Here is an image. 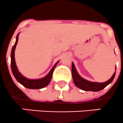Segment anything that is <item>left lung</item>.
<instances>
[{"label": "left lung", "instance_id": "obj_1", "mask_svg": "<svg viewBox=\"0 0 123 123\" xmlns=\"http://www.w3.org/2000/svg\"><path fill=\"white\" fill-rule=\"evenodd\" d=\"M72 79H73L75 85L79 88L86 91L97 92V91H99L104 89V88L106 87L108 85H109L113 81L114 78L115 77V75H116V71L114 73L111 78L107 81H106V82H103V83L91 82V81H87V80L82 78L78 74V72L77 71V69L75 67L74 64L72 62Z\"/></svg>", "mask_w": 123, "mask_h": 123}]
</instances>
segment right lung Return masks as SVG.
<instances>
[{
  "mask_svg": "<svg viewBox=\"0 0 123 123\" xmlns=\"http://www.w3.org/2000/svg\"><path fill=\"white\" fill-rule=\"evenodd\" d=\"M19 33H18L17 37H16V40L15 42V45L13 46L11 51V69L12 71L14 77L16 79V80L22 85H24L25 87L29 89H41L42 88H44L49 84V83L51 81L52 77V74L54 72V69L55 67L58 64L59 61L56 63H55V65L52 67L50 72L46 75L45 77L42 78L37 79V80H30L24 77L18 71L17 66L16 65L15 59V51L16 48V46L18 43V37H19Z\"/></svg>",
  "mask_w": 123,
  "mask_h": 123,
  "instance_id": "right-lung-1",
  "label": "right lung"
}]
</instances>
